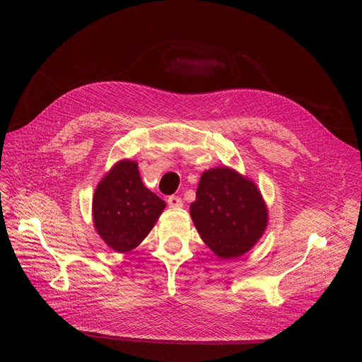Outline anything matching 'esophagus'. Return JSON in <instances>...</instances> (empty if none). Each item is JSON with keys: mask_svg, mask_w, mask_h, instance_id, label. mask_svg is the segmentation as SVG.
Returning a JSON list of instances; mask_svg holds the SVG:
<instances>
[{"mask_svg": "<svg viewBox=\"0 0 362 362\" xmlns=\"http://www.w3.org/2000/svg\"><path fill=\"white\" fill-rule=\"evenodd\" d=\"M167 204H168V206H171V208H179V206L183 205V201H182V198H179V197H176V195H171V197H168Z\"/></svg>", "mask_w": 362, "mask_h": 362, "instance_id": "1", "label": "esophagus"}]
</instances>
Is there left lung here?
Returning a JSON list of instances; mask_svg holds the SVG:
<instances>
[{"mask_svg": "<svg viewBox=\"0 0 362 362\" xmlns=\"http://www.w3.org/2000/svg\"><path fill=\"white\" fill-rule=\"evenodd\" d=\"M191 216L201 239L224 259L248 252L269 221L255 183L229 167L204 171Z\"/></svg>", "mask_w": 362, "mask_h": 362, "instance_id": "left-lung-1", "label": "left lung"}]
</instances>
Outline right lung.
<instances>
[{
    "label": "right lung",
    "mask_w": 362,
    "mask_h": 362,
    "mask_svg": "<svg viewBox=\"0 0 362 362\" xmlns=\"http://www.w3.org/2000/svg\"><path fill=\"white\" fill-rule=\"evenodd\" d=\"M165 202L146 189L138 164L119 161L95 189L93 226L103 240L117 252H129L146 238Z\"/></svg>",
    "instance_id": "add662e5"
}]
</instances>
